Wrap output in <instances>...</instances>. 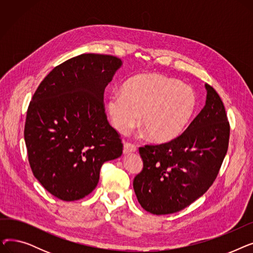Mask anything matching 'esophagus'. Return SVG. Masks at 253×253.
Segmentation results:
<instances>
[{
  "label": "esophagus",
  "instance_id": "obj_1",
  "mask_svg": "<svg viewBox=\"0 0 253 253\" xmlns=\"http://www.w3.org/2000/svg\"><path fill=\"white\" fill-rule=\"evenodd\" d=\"M136 147L134 144L129 143V142H125L124 143V148H123V153L124 154H130V153H134L136 152Z\"/></svg>",
  "mask_w": 253,
  "mask_h": 253
}]
</instances>
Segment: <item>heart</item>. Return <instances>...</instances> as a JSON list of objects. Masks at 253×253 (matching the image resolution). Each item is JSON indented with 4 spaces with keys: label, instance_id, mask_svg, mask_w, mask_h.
Here are the masks:
<instances>
[{
    "label": "heart",
    "instance_id": "heart-1",
    "mask_svg": "<svg viewBox=\"0 0 253 253\" xmlns=\"http://www.w3.org/2000/svg\"><path fill=\"white\" fill-rule=\"evenodd\" d=\"M198 105L195 90L176 79L160 74L130 78L121 92L106 100V112L120 133H127L139 122L148 137L158 143L175 139L188 127Z\"/></svg>",
    "mask_w": 253,
    "mask_h": 253
}]
</instances>
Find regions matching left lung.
Returning a JSON list of instances; mask_svg holds the SVG:
<instances>
[{
  "instance_id": "8db88e82",
  "label": "left lung",
  "mask_w": 253,
  "mask_h": 253,
  "mask_svg": "<svg viewBox=\"0 0 253 253\" xmlns=\"http://www.w3.org/2000/svg\"><path fill=\"white\" fill-rule=\"evenodd\" d=\"M204 108L183 133L166 143L139 148L143 168L133 189L141 207L156 215L180 211L215 180L228 151L230 124L217 92L205 84Z\"/></svg>"
}]
</instances>
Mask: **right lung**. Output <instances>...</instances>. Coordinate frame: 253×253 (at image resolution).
<instances>
[{"instance_id": "1", "label": "right lung", "mask_w": 253, "mask_h": 253, "mask_svg": "<svg viewBox=\"0 0 253 253\" xmlns=\"http://www.w3.org/2000/svg\"><path fill=\"white\" fill-rule=\"evenodd\" d=\"M123 64L81 54L53 69L29 105L24 140L35 177L54 197L76 201L96 188L102 164L123 144L104 113L103 93Z\"/></svg>"}]
</instances>
